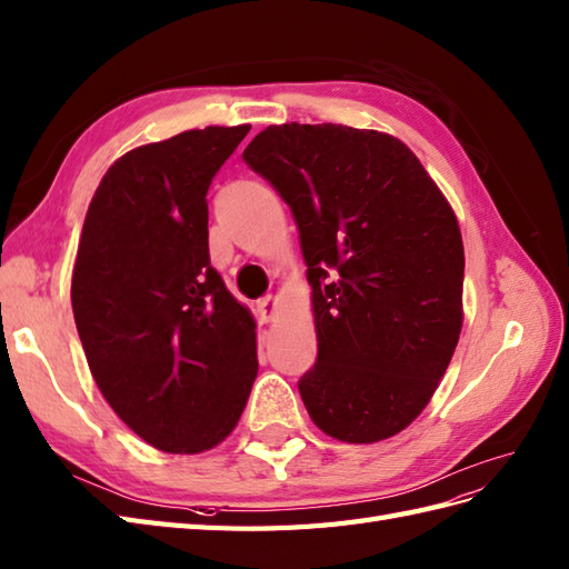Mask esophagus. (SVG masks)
Listing matches in <instances>:
<instances>
[{
  "label": "esophagus",
  "mask_w": 569,
  "mask_h": 569,
  "mask_svg": "<svg viewBox=\"0 0 569 569\" xmlns=\"http://www.w3.org/2000/svg\"><path fill=\"white\" fill-rule=\"evenodd\" d=\"M277 313H280V299H277L274 295H268V297H262L258 301V316H260L262 323L272 321Z\"/></svg>",
  "instance_id": "34e87169"
}]
</instances>
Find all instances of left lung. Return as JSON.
I'll use <instances>...</instances> for the list:
<instances>
[{
  "mask_svg": "<svg viewBox=\"0 0 569 569\" xmlns=\"http://www.w3.org/2000/svg\"><path fill=\"white\" fill-rule=\"evenodd\" d=\"M243 159L299 227L318 338L299 393L313 425L348 445L403 432L463 326V241L445 192L398 137L348 124H270Z\"/></svg>",
  "mask_w": 569,
  "mask_h": 569,
  "instance_id": "obj_1",
  "label": "left lung"
}]
</instances>
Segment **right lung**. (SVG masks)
<instances>
[{
  "label": "right lung",
  "mask_w": 569,
  "mask_h": 569,
  "mask_svg": "<svg viewBox=\"0 0 569 569\" xmlns=\"http://www.w3.org/2000/svg\"><path fill=\"white\" fill-rule=\"evenodd\" d=\"M251 130L180 132L122 154L96 188L72 270L91 377L147 445H221L251 396L256 318L210 266L207 188Z\"/></svg>",
  "instance_id": "right-lung-1"
}]
</instances>
